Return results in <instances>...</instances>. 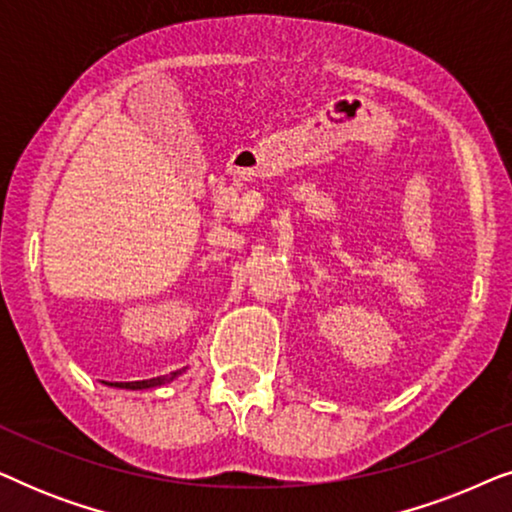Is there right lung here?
Instances as JSON below:
<instances>
[{
	"label": "right lung",
	"instance_id": "add662e5",
	"mask_svg": "<svg viewBox=\"0 0 512 512\" xmlns=\"http://www.w3.org/2000/svg\"><path fill=\"white\" fill-rule=\"evenodd\" d=\"M186 368H181V370H174V373H170V375H160V377H153V380H139V382H109V387H118V389H132V391H137V389H153V387H160V384H167V382H172L174 377H179L181 373H184Z\"/></svg>",
	"mask_w": 512,
	"mask_h": 512
}]
</instances>
